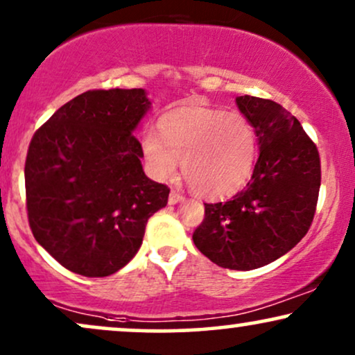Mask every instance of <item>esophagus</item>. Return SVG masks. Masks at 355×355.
Wrapping results in <instances>:
<instances>
[{
  "label": "esophagus",
  "mask_w": 355,
  "mask_h": 355,
  "mask_svg": "<svg viewBox=\"0 0 355 355\" xmlns=\"http://www.w3.org/2000/svg\"><path fill=\"white\" fill-rule=\"evenodd\" d=\"M182 201H185V196L180 195V193H177V191L170 193L168 205H177V203H182Z\"/></svg>",
  "instance_id": "obj_1"
}]
</instances>
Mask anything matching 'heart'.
Here are the masks:
<instances>
[{"label": "heart", "instance_id": "1", "mask_svg": "<svg viewBox=\"0 0 355 355\" xmlns=\"http://www.w3.org/2000/svg\"><path fill=\"white\" fill-rule=\"evenodd\" d=\"M142 152L155 178L170 180L182 162L183 177L195 195L219 198L239 190L250 177L257 136L241 113L183 106L160 119L159 136L146 134Z\"/></svg>", "mask_w": 355, "mask_h": 355}]
</instances>
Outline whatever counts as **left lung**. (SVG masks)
I'll return each mask as SVG.
<instances>
[{
    "mask_svg": "<svg viewBox=\"0 0 355 355\" xmlns=\"http://www.w3.org/2000/svg\"><path fill=\"white\" fill-rule=\"evenodd\" d=\"M255 129L259 159L248 187L226 203H205L193 242L231 270L267 266L291 250L311 226L321 185L316 146L300 121L275 101L236 98Z\"/></svg>",
    "mask_w": 355,
    "mask_h": 355,
    "instance_id": "obj_1",
    "label": "left lung"
}]
</instances>
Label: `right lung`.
<instances>
[{
    "label": "right lung",
    "instance_id": "1",
    "mask_svg": "<svg viewBox=\"0 0 355 355\" xmlns=\"http://www.w3.org/2000/svg\"><path fill=\"white\" fill-rule=\"evenodd\" d=\"M144 88L93 89L58 107L31 141L28 216L35 241L69 270L107 277L137 254L170 190L144 173L134 136Z\"/></svg>",
    "mask_w": 355,
    "mask_h": 355
}]
</instances>
